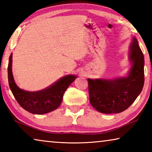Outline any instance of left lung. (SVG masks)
I'll list each match as a JSON object with an SVG mask.
<instances>
[{
	"mask_svg": "<svg viewBox=\"0 0 152 152\" xmlns=\"http://www.w3.org/2000/svg\"><path fill=\"white\" fill-rule=\"evenodd\" d=\"M131 67L127 76L113 79L88 78L90 102L97 111L119 113L128 109L142 91L144 56L135 37L129 46Z\"/></svg>",
	"mask_w": 152,
	"mask_h": 152,
	"instance_id": "1",
	"label": "left lung"
}]
</instances>
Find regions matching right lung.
<instances>
[{"label": "right lung", "instance_id": "obj_1", "mask_svg": "<svg viewBox=\"0 0 152 152\" xmlns=\"http://www.w3.org/2000/svg\"><path fill=\"white\" fill-rule=\"evenodd\" d=\"M12 53L9 60L8 79L10 89L23 109L35 115H42L57 109L66 89L75 80V75H66L48 88L38 91H27L18 87L12 72Z\"/></svg>", "mask_w": 152, "mask_h": 152}]
</instances>
